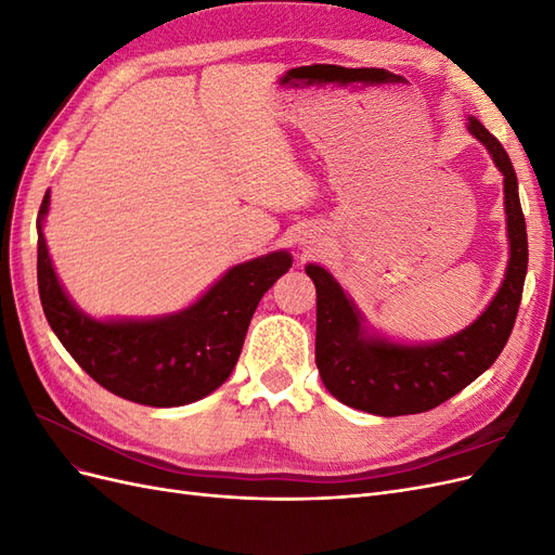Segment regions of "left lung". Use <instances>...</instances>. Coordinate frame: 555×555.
<instances>
[{
    "label": "left lung",
    "instance_id": "8db88e82",
    "mask_svg": "<svg viewBox=\"0 0 555 555\" xmlns=\"http://www.w3.org/2000/svg\"><path fill=\"white\" fill-rule=\"evenodd\" d=\"M469 131L489 147L505 176L512 249L505 282L473 326L428 347L367 340L361 331V317L340 284L324 268L312 263L306 268L317 289L314 363L326 389L349 408L379 416L428 412L489 371L509 340L528 271L526 217L507 150L477 117H469Z\"/></svg>",
    "mask_w": 555,
    "mask_h": 555
}]
</instances>
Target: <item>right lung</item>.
<instances>
[{"label": "right lung", "mask_w": 555, "mask_h": 555, "mask_svg": "<svg viewBox=\"0 0 555 555\" xmlns=\"http://www.w3.org/2000/svg\"><path fill=\"white\" fill-rule=\"evenodd\" d=\"M39 208V296L50 328L74 361L106 391L147 408H178L224 384L241 357L261 296L289 271L287 251L233 266L210 292L180 314L153 322H94L64 296L48 257Z\"/></svg>", "instance_id": "1"}]
</instances>
